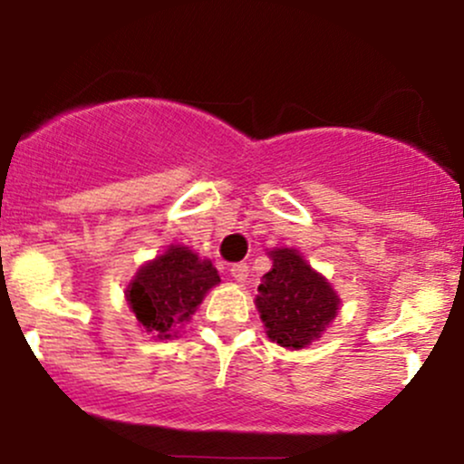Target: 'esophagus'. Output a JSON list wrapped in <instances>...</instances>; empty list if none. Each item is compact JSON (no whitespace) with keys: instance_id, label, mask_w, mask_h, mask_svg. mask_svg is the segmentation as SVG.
<instances>
[{"instance_id":"esophagus-1","label":"esophagus","mask_w":464,"mask_h":464,"mask_svg":"<svg viewBox=\"0 0 464 464\" xmlns=\"http://www.w3.org/2000/svg\"><path fill=\"white\" fill-rule=\"evenodd\" d=\"M231 276H233V281L244 283V281H246V276H248V266L246 264H233L231 266Z\"/></svg>"}]
</instances>
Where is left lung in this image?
<instances>
[{
    "instance_id": "1",
    "label": "left lung",
    "mask_w": 464,
    "mask_h": 464,
    "mask_svg": "<svg viewBox=\"0 0 464 464\" xmlns=\"http://www.w3.org/2000/svg\"><path fill=\"white\" fill-rule=\"evenodd\" d=\"M272 270L255 298L272 342L289 350L306 348L337 317L339 295L294 248L270 250Z\"/></svg>"
}]
</instances>
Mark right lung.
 Returning a JSON list of instances; mask_svg holds the SVG:
<instances>
[{"instance_id": "obj_1", "label": "right lung", "mask_w": 464, "mask_h": 464, "mask_svg": "<svg viewBox=\"0 0 464 464\" xmlns=\"http://www.w3.org/2000/svg\"><path fill=\"white\" fill-rule=\"evenodd\" d=\"M218 283L220 276L211 261L172 244L136 272L125 295L144 331L158 339H172Z\"/></svg>"}]
</instances>
